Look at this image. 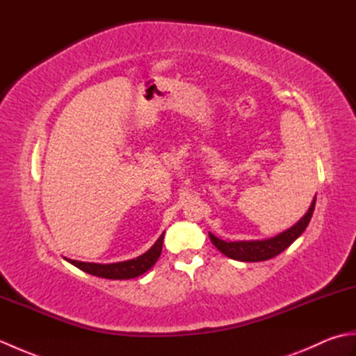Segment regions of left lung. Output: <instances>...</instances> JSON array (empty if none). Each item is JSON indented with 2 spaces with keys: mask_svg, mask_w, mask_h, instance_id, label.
<instances>
[{
  "mask_svg": "<svg viewBox=\"0 0 356 356\" xmlns=\"http://www.w3.org/2000/svg\"><path fill=\"white\" fill-rule=\"evenodd\" d=\"M315 199L314 197L311 207H309L307 213L295 223L292 228L280 232L278 236L270 237L266 240H241V241H225L222 238L216 237L214 234L209 232V238L213 245L232 260L237 261H264L269 260L272 257L283 252L286 248H289L295 240H297L301 234L307 228L309 222H311L314 209H315Z\"/></svg>",
  "mask_w": 356,
  "mask_h": 356,
  "instance_id": "left-lung-1",
  "label": "left lung"
}]
</instances>
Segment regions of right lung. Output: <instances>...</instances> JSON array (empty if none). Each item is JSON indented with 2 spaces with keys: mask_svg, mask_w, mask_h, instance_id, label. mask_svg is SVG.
I'll return each instance as SVG.
<instances>
[{
  "mask_svg": "<svg viewBox=\"0 0 356 356\" xmlns=\"http://www.w3.org/2000/svg\"><path fill=\"white\" fill-rule=\"evenodd\" d=\"M163 236L165 232H162V236L156 240V243L151 246L145 254H142L139 257H136V259L127 260V261L102 264V263L78 261V260L65 259V257L64 259L69 263H72L73 266L87 272V274L102 277V278H110V280H130V278H136L142 274H145L148 269L154 266V263L157 261V259L161 257V252H162Z\"/></svg>",
  "mask_w": 356,
  "mask_h": 356,
  "instance_id": "obj_1",
  "label": "right lung"
}]
</instances>
